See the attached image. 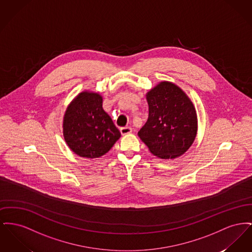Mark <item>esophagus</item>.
<instances>
[{
    "mask_svg": "<svg viewBox=\"0 0 252 252\" xmlns=\"http://www.w3.org/2000/svg\"><path fill=\"white\" fill-rule=\"evenodd\" d=\"M120 131H121L122 135H126V134L131 133L132 128L129 127V126H125V127H121Z\"/></svg>",
    "mask_w": 252,
    "mask_h": 252,
    "instance_id": "34e87169",
    "label": "esophagus"
}]
</instances>
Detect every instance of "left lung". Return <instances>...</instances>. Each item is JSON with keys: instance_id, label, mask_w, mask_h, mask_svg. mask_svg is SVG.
I'll list each match as a JSON object with an SVG mask.
<instances>
[{"instance_id": "obj_1", "label": "left lung", "mask_w": 252, "mask_h": 252, "mask_svg": "<svg viewBox=\"0 0 252 252\" xmlns=\"http://www.w3.org/2000/svg\"><path fill=\"white\" fill-rule=\"evenodd\" d=\"M148 119L138 135L161 159L183 155L195 140L198 121L189 96L170 82H161L147 93Z\"/></svg>"}]
</instances>
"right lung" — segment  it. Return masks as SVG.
Segmentation results:
<instances>
[{
  "label": "right lung",
  "mask_w": 252,
  "mask_h": 252,
  "mask_svg": "<svg viewBox=\"0 0 252 252\" xmlns=\"http://www.w3.org/2000/svg\"><path fill=\"white\" fill-rule=\"evenodd\" d=\"M65 143L84 158L104 155L121 137L112 119L103 108L99 93L84 91L67 106L63 122Z\"/></svg>",
  "instance_id": "right-lung-1"
}]
</instances>
